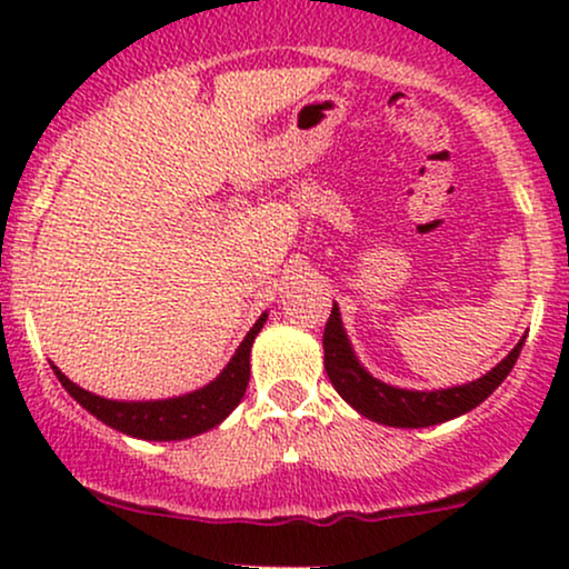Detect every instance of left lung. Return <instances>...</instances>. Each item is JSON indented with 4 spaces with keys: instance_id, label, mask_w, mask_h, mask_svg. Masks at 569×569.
Wrapping results in <instances>:
<instances>
[{
    "instance_id": "left-lung-1",
    "label": "left lung",
    "mask_w": 569,
    "mask_h": 569,
    "mask_svg": "<svg viewBox=\"0 0 569 569\" xmlns=\"http://www.w3.org/2000/svg\"><path fill=\"white\" fill-rule=\"evenodd\" d=\"M521 345H525V337L516 342V348L502 358L498 367L473 382L452 385V388L439 390L396 388V385L377 380V377H371L363 369L356 350H352L348 331L342 326L339 307L335 305L323 329V367L337 393L358 415L390 428H428L455 420V417L476 409L485 398L492 396L498 390V385L508 377V371L513 369Z\"/></svg>"
}]
</instances>
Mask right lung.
Wrapping results in <instances>:
<instances>
[{
	"label": "right lung",
	"mask_w": 569,
	"mask_h": 569,
	"mask_svg": "<svg viewBox=\"0 0 569 569\" xmlns=\"http://www.w3.org/2000/svg\"><path fill=\"white\" fill-rule=\"evenodd\" d=\"M267 321V312L259 316V321L251 326L243 342L238 345L234 356L230 358L224 369L219 371L217 380H211L192 393L158 398V401H114V398H103L90 393L71 382L56 363H50L56 371L58 382L69 390V396L88 409L90 415L98 417L103 426L120 430V433L133 436L143 441H181L192 439V436L206 433V430L217 428L232 415L243 398L248 380H251V345Z\"/></svg>",
	"instance_id": "obj_1"
}]
</instances>
